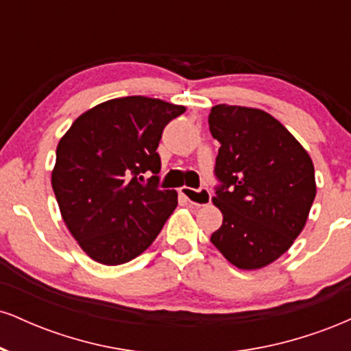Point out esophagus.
<instances>
[{
	"mask_svg": "<svg viewBox=\"0 0 351 351\" xmlns=\"http://www.w3.org/2000/svg\"><path fill=\"white\" fill-rule=\"evenodd\" d=\"M181 195L186 198L193 206H206V204L211 203V191L208 188H199V189H193L188 186L181 188Z\"/></svg>",
	"mask_w": 351,
	"mask_h": 351,
	"instance_id": "esophagus-1",
	"label": "esophagus"
}]
</instances>
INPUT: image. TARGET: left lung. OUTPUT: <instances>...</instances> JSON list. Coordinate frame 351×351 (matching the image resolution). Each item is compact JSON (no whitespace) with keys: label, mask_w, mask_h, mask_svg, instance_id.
<instances>
[{"label":"left lung","mask_w":351,"mask_h":351,"mask_svg":"<svg viewBox=\"0 0 351 351\" xmlns=\"http://www.w3.org/2000/svg\"><path fill=\"white\" fill-rule=\"evenodd\" d=\"M208 122L221 143L213 203L223 213L211 243L236 267L263 269L289 251L307 223L317 193L312 158L259 108L219 104Z\"/></svg>","instance_id":"left-lung-1"}]
</instances>
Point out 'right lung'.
<instances>
[{
  "label": "right lung",
  "instance_id": "add662e5",
  "mask_svg": "<svg viewBox=\"0 0 351 351\" xmlns=\"http://www.w3.org/2000/svg\"><path fill=\"white\" fill-rule=\"evenodd\" d=\"M186 110L132 95L84 112L60 138L52 189L60 215L90 259L119 265L135 259L178 206L175 189L158 188L156 153L163 128ZM143 172H153L140 184Z\"/></svg>",
  "mask_w": 351,
  "mask_h": 351
}]
</instances>
